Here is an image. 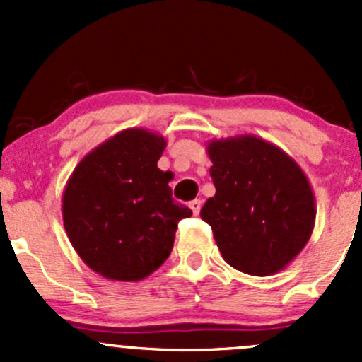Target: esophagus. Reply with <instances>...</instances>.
I'll return each mask as SVG.
<instances>
[{"instance_id":"obj_1","label":"esophagus","mask_w":362,"mask_h":362,"mask_svg":"<svg viewBox=\"0 0 362 362\" xmlns=\"http://www.w3.org/2000/svg\"><path fill=\"white\" fill-rule=\"evenodd\" d=\"M189 206H191L192 214L198 215L199 210H202V199H192V202L189 203Z\"/></svg>"}]
</instances>
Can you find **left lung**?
I'll use <instances>...</instances> for the list:
<instances>
[{
    "mask_svg": "<svg viewBox=\"0 0 362 362\" xmlns=\"http://www.w3.org/2000/svg\"><path fill=\"white\" fill-rule=\"evenodd\" d=\"M206 152L215 196L199 215L224 261L254 276L282 272L315 226V196L305 171L254 134L211 140Z\"/></svg>",
    "mask_w": 362,
    "mask_h": 362,
    "instance_id": "8db88e82",
    "label": "left lung"
}]
</instances>
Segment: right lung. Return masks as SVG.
Returning a JSON list of instances; mask_svg holds the SVG:
<instances>
[{
    "mask_svg": "<svg viewBox=\"0 0 362 362\" xmlns=\"http://www.w3.org/2000/svg\"><path fill=\"white\" fill-rule=\"evenodd\" d=\"M166 140L131 127L90 151L68 178L63 222L73 249L98 275L138 282L173 249L182 218L192 211L171 198L170 171L158 160Z\"/></svg>",
    "mask_w": 362,
    "mask_h": 362,
    "instance_id": "1",
    "label": "right lung"
}]
</instances>
